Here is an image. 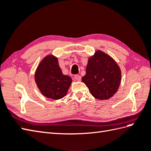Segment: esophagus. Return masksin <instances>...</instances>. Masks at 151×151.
I'll use <instances>...</instances> for the list:
<instances>
[{
  "label": "esophagus",
  "instance_id": "1",
  "mask_svg": "<svg viewBox=\"0 0 151 151\" xmlns=\"http://www.w3.org/2000/svg\"><path fill=\"white\" fill-rule=\"evenodd\" d=\"M75 79L76 81H81V76L80 75H76L75 76Z\"/></svg>",
  "mask_w": 151,
  "mask_h": 151
}]
</instances>
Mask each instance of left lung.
<instances>
[{"mask_svg": "<svg viewBox=\"0 0 151 151\" xmlns=\"http://www.w3.org/2000/svg\"><path fill=\"white\" fill-rule=\"evenodd\" d=\"M82 82L91 95L99 100L113 97L121 81V71L116 62L101 50H97L89 58L86 73Z\"/></svg>", "mask_w": 151, "mask_h": 151, "instance_id": "left-lung-1", "label": "left lung"}]
</instances>
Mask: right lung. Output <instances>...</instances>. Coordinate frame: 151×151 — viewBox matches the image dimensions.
<instances>
[{"mask_svg": "<svg viewBox=\"0 0 151 151\" xmlns=\"http://www.w3.org/2000/svg\"><path fill=\"white\" fill-rule=\"evenodd\" d=\"M34 78L42 95L54 100L65 97L72 83L71 78L62 73L58 58L52 54L41 61L35 72Z\"/></svg>", "mask_w": 151, "mask_h": 151, "instance_id": "right-lung-1", "label": "right lung"}]
</instances>
